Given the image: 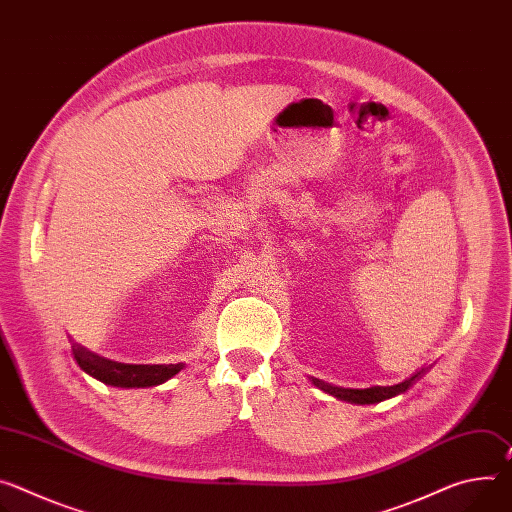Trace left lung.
Returning a JSON list of instances; mask_svg holds the SVG:
<instances>
[{"instance_id":"left-lung-1","label":"left lung","mask_w":512,"mask_h":512,"mask_svg":"<svg viewBox=\"0 0 512 512\" xmlns=\"http://www.w3.org/2000/svg\"><path fill=\"white\" fill-rule=\"evenodd\" d=\"M425 374V369H421V371H416V374L412 376V378H408V380H404L402 384H396V386H376V388H371V390H367V392H363L361 396H353V394H343V392H335L339 398H343V400H351V402H361V404H369V402H382V400H386V398H390V396H396V394H402V392H406L418 378H421Z\"/></svg>"}]
</instances>
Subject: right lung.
Here are the masks:
<instances>
[{
	"label": "right lung",
	"mask_w": 512,
	"mask_h": 512,
	"mask_svg": "<svg viewBox=\"0 0 512 512\" xmlns=\"http://www.w3.org/2000/svg\"><path fill=\"white\" fill-rule=\"evenodd\" d=\"M73 355L85 374L94 376L96 380L116 386V388H149L159 386L171 376L177 374V367H161V365H124L110 359H104L96 353L87 351L85 347L73 343Z\"/></svg>",
	"instance_id": "add662e5"
}]
</instances>
